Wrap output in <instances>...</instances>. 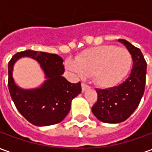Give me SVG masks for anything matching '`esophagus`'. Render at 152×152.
<instances>
[{
	"label": "esophagus",
	"instance_id": "34e87169",
	"mask_svg": "<svg viewBox=\"0 0 152 152\" xmlns=\"http://www.w3.org/2000/svg\"><path fill=\"white\" fill-rule=\"evenodd\" d=\"M89 88V86H87L86 84H85V83H82L81 84V89H82V91L84 92V91H86V89H88Z\"/></svg>",
	"mask_w": 152,
	"mask_h": 152
}]
</instances>
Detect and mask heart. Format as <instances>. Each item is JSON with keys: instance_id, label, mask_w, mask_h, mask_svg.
Here are the masks:
<instances>
[{"instance_id": "heart-1", "label": "heart", "mask_w": 152, "mask_h": 152, "mask_svg": "<svg viewBox=\"0 0 152 152\" xmlns=\"http://www.w3.org/2000/svg\"><path fill=\"white\" fill-rule=\"evenodd\" d=\"M132 65V56L125 48L115 45L94 47L67 60L66 67L80 77L92 75L100 87L110 88L121 83L127 76Z\"/></svg>"}]
</instances>
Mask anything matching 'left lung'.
Wrapping results in <instances>:
<instances>
[{"label":"left lung","instance_id":"obj_1","mask_svg":"<svg viewBox=\"0 0 152 152\" xmlns=\"http://www.w3.org/2000/svg\"><path fill=\"white\" fill-rule=\"evenodd\" d=\"M118 41L124 44L131 53V72L119 86L96 89L98 100L92 107V112L97 119L110 124L121 123L133 114L142 98L146 84L147 63L141 50L126 40L119 39Z\"/></svg>","mask_w":152,"mask_h":152}]
</instances>
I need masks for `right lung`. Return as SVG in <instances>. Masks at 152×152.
<instances>
[{"label":"right lung","mask_w":152,"mask_h":152,"mask_svg":"<svg viewBox=\"0 0 152 152\" xmlns=\"http://www.w3.org/2000/svg\"><path fill=\"white\" fill-rule=\"evenodd\" d=\"M28 56L40 64L47 79L40 87L25 90L15 84L12 69L16 61ZM63 60L53 53L25 50L12 57L8 64V86L16 108L23 117L37 126L59 123L66 117L74 98L80 94V82L72 84L63 76Z\"/></svg>","instance_id":"obj_1"}]
</instances>
